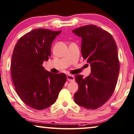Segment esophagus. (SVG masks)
Listing matches in <instances>:
<instances>
[{"label": "esophagus", "mask_w": 134, "mask_h": 134, "mask_svg": "<svg viewBox=\"0 0 134 134\" xmlns=\"http://www.w3.org/2000/svg\"><path fill=\"white\" fill-rule=\"evenodd\" d=\"M67 79L70 82H73L75 81V77H74L73 75H69L67 76Z\"/></svg>", "instance_id": "1"}]
</instances>
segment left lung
Wrapping results in <instances>:
<instances>
[{
    "mask_svg": "<svg viewBox=\"0 0 134 134\" xmlns=\"http://www.w3.org/2000/svg\"><path fill=\"white\" fill-rule=\"evenodd\" d=\"M82 38L81 53L90 64L91 74L75 75L78 91L75 103L85 108L96 109L104 105L116 87L120 64L115 41L108 32L90 25L72 31Z\"/></svg>",
    "mask_w": 134,
    "mask_h": 134,
    "instance_id": "1",
    "label": "left lung"
}]
</instances>
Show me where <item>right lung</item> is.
<instances>
[{
    "label": "right lung",
    "instance_id": "1",
    "mask_svg": "<svg viewBox=\"0 0 134 134\" xmlns=\"http://www.w3.org/2000/svg\"><path fill=\"white\" fill-rule=\"evenodd\" d=\"M61 32L32 30L22 36L14 49L11 73L15 90L21 100L34 109L52 105L66 82L64 73L53 74L42 65L51 57L52 43Z\"/></svg>",
    "mask_w": 134,
    "mask_h": 134
}]
</instances>
